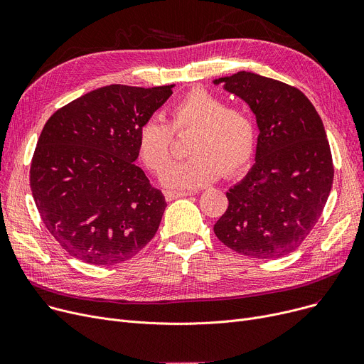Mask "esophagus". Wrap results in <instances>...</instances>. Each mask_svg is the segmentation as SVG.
<instances>
[{
  "label": "esophagus",
  "mask_w": 364,
  "mask_h": 364,
  "mask_svg": "<svg viewBox=\"0 0 364 364\" xmlns=\"http://www.w3.org/2000/svg\"><path fill=\"white\" fill-rule=\"evenodd\" d=\"M164 195H165V199H166L168 202H171V200H174V199H177V198L192 196L193 193H192V192H171V190H166V192H165Z\"/></svg>",
  "instance_id": "obj_1"
}]
</instances>
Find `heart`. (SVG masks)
I'll return each mask as SVG.
<instances>
[{"label":"heart","instance_id":"obj_1","mask_svg":"<svg viewBox=\"0 0 364 364\" xmlns=\"http://www.w3.org/2000/svg\"><path fill=\"white\" fill-rule=\"evenodd\" d=\"M193 131L188 140V159L169 164L161 174L165 187L195 190L214 183L221 174L232 177L251 162L257 131L251 113L228 106L224 97L202 87L187 91L169 107L168 125L146 121L137 134V155L153 172L171 159L172 132Z\"/></svg>","mask_w":364,"mask_h":364}]
</instances>
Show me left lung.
<instances>
[{"label":"left lung","instance_id":"8db88e82","mask_svg":"<svg viewBox=\"0 0 364 364\" xmlns=\"http://www.w3.org/2000/svg\"><path fill=\"white\" fill-rule=\"evenodd\" d=\"M214 84L250 105L259 129L255 164L228 188V208L214 232L246 257L288 255L313 230L332 188L323 122L305 94L284 82L242 70Z\"/></svg>","mask_w":364,"mask_h":364}]
</instances>
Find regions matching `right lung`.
<instances>
[{
    "instance_id": "right-lung-1",
    "label": "right lung",
    "mask_w": 364,
    "mask_h": 364,
    "mask_svg": "<svg viewBox=\"0 0 364 364\" xmlns=\"http://www.w3.org/2000/svg\"><path fill=\"white\" fill-rule=\"evenodd\" d=\"M174 85H106L54 112L38 139L31 190L43 223L87 264L132 258L156 235L165 196L137 166V134Z\"/></svg>"
}]
</instances>
